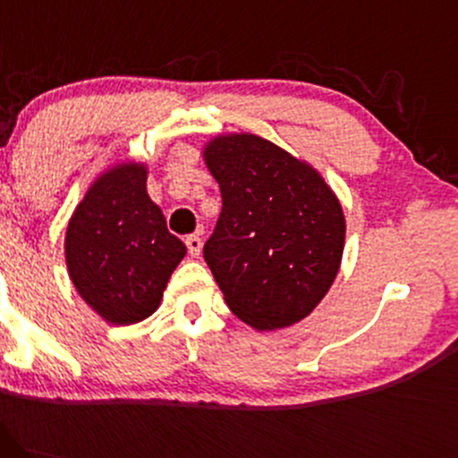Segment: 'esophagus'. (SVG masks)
Segmentation results:
<instances>
[{
    "label": "esophagus",
    "mask_w": 458,
    "mask_h": 458,
    "mask_svg": "<svg viewBox=\"0 0 458 458\" xmlns=\"http://www.w3.org/2000/svg\"><path fill=\"white\" fill-rule=\"evenodd\" d=\"M186 246H188V253L192 257H199L203 250V240L199 235H188L186 238Z\"/></svg>",
    "instance_id": "1"
}]
</instances>
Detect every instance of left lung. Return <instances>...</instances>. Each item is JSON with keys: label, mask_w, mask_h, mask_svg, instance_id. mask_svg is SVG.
<instances>
[{"label": "left lung", "mask_w": 458, "mask_h": 458, "mask_svg": "<svg viewBox=\"0 0 458 458\" xmlns=\"http://www.w3.org/2000/svg\"><path fill=\"white\" fill-rule=\"evenodd\" d=\"M203 160L223 197L203 257L225 302L257 331L296 325L340 272V199L310 162L255 133H218Z\"/></svg>", "instance_id": "8db88e82"}]
</instances>
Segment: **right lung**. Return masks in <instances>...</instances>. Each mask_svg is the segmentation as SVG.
Masks as SVG:
<instances>
[{"label":"right lung","instance_id":"right-lung-1","mask_svg":"<svg viewBox=\"0 0 458 458\" xmlns=\"http://www.w3.org/2000/svg\"><path fill=\"white\" fill-rule=\"evenodd\" d=\"M147 164L104 171L71 214L64 257L77 294L116 327L136 325L160 307L186 244L166 229L147 192Z\"/></svg>","mask_w":458,"mask_h":458}]
</instances>
